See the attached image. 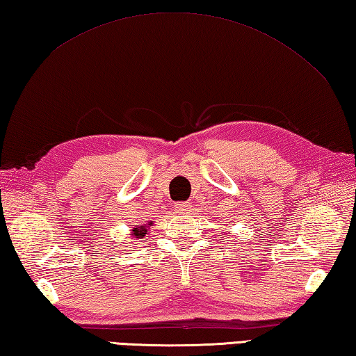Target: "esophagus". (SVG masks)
I'll return each instance as SVG.
<instances>
[{
	"label": "esophagus",
	"mask_w": 356,
	"mask_h": 356,
	"mask_svg": "<svg viewBox=\"0 0 356 356\" xmlns=\"http://www.w3.org/2000/svg\"><path fill=\"white\" fill-rule=\"evenodd\" d=\"M175 208H177L178 213H188V211H191V204L186 202H179V203H177V207Z\"/></svg>",
	"instance_id": "1"
}]
</instances>
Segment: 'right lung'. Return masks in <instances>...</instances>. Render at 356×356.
<instances>
[{
    "label": "right lung",
    "instance_id": "obj_1",
    "mask_svg": "<svg viewBox=\"0 0 356 356\" xmlns=\"http://www.w3.org/2000/svg\"><path fill=\"white\" fill-rule=\"evenodd\" d=\"M133 232H134L136 236H145V234H147V233H145L147 229H143V228H134Z\"/></svg>",
    "mask_w": 356,
    "mask_h": 356
}]
</instances>
